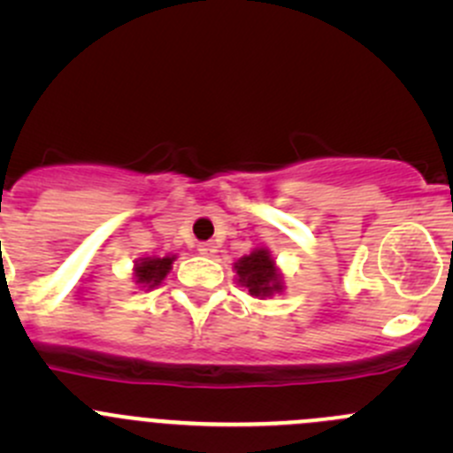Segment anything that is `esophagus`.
Instances as JSON below:
<instances>
[{
	"label": "esophagus",
	"mask_w": 453,
	"mask_h": 453,
	"mask_svg": "<svg viewBox=\"0 0 453 453\" xmlns=\"http://www.w3.org/2000/svg\"><path fill=\"white\" fill-rule=\"evenodd\" d=\"M197 252L201 256H214V254H217V245H214V243H199Z\"/></svg>",
	"instance_id": "1"
}]
</instances>
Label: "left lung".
<instances>
[{
	"mask_svg": "<svg viewBox=\"0 0 453 453\" xmlns=\"http://www.w3.org/2000/svg\"><path fill=\"white\" fill-rule=\"evenodd\" d=\"M236 282L250 291L252 298L265 300L285 291V276L267 248H254L234 263Z\"/></svg>",
	"mask_w": 453,
	"mask_h": 453,
	"instance_id": "8db88e82",
	"label": "left lung"
}]
</instances>
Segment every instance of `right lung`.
I'll use <instances>...</instances> for the list:
<instances>
[{
	"label": "right lung",
	"mask_w": 453,
	"mask_h": 453,
	"mask_svg": "<svg viewBox=\"0 0 453 453\" xmlns=\"http://www.w3.org/2000/svg\"><path fill=\"white\" fill-rule=\"evenodd\" d=\"M175 254L166 256H144L134 263V280L142 291H150L164 282V278L171 273Z\"/></svg>",
	"instance_id": "add662e5"
}]
</instances>
